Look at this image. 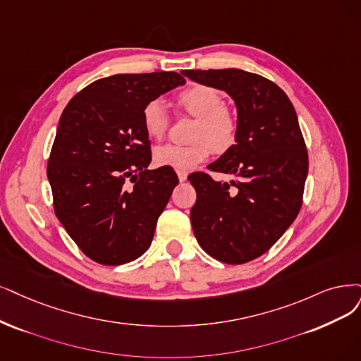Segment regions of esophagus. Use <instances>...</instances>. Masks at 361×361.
<instances>
[{"mask_svg":"<svg viewBox=\"0 0 361 361\" xmlns=\"http://www.w3.org/2000/svg\"><path fill=\"white\" fill-rule=\"evenodd\" d=\"M177 176H178V180H180V181H185V180H188L189 173L185 172V171H177Z\"/></svg>","mask_w":361,"mask_h":361,"instance_id":"34e87169","label":"esophagus"}]
</instances>
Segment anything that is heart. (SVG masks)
I'll return each mask as SVG.
<instances>
[{"instance_id":"b5f03b06","label":"heart","mask_w":361,"mask_h":361,"mask_svg":"<svg viewBox=\"0 0 361 361\" xmlns=\"http://www.w3.org/2000/svg\"><path fill=\"white\" fill-rule=\"evenodd\" d=\"M178 104L185 111L197 117L193 132L195 142L156 147L153 156L159 166L188 171L208 159L211 150L223 153L231 149L236 137V117L228 106L223 105V97L217 89L207 85H192L180 92ZM141 120L147 135L153 140L162 138L169 126L165 102L162 99L147 102Z\"/></svg>"}]
</instances>
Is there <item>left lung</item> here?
Segmentation results:
<instances>
[{
    "mask_svg": "<svg viewBox=\"0 0 361 361\" xmlns=\"http://www.w3.org/2000/svg\"><path fill=\"white\" fill-rule=\"evenodd\" d=\"M181 74L228 93L238 123L235 144L208 165L232 178L189 176L196 190L190 211L195 236L220 262H250L283 236L302 207L308 152L295 106L283 89L257 74L238 68Z\"/></svg>",
    "mask_w": 361,
    "mask_h": 361,
    "instance_id": "obj_1",
    "label": "left lung"
}]
</instances>
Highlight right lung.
Returning a JSON list of instances; mask_svg holds the SVG:
<instances>
[{
	"instance_id": "1",
	"label": "right lung",
	"mask_w": 361,
	"mask_h": 361,
	"mask_svg": "<svg viewBox=\"0 0 361 361\" xmlns=\"http://www.w3.org/2000/svg\"><path fill=\"white\" fill-rule=\"evenodd\" d=\"M184 83L172 71L116 74L93 82L65 106L47 178L58 220L92 260L123 264L149 250L178 177L168 166L149 169L141 114L147 102Z\"/></svg>"
}]
</instances>
